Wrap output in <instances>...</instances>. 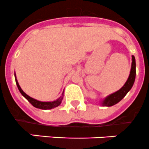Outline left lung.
I'll return each mask as SVG.
<instances>
[{
    "mask_svg": "<svg viewBox=\"0 0 149 149\" xmlns=\"http://www.w3.org/2000/svg\"><path fill=\"white\" fill-rule=\"evenodd\" d=\"M132 67H131L130 74H129V76L126 82L120 89L111 94V95H108L107 97L101 100V101H100V103L102 106L109 107V106H112L117 104L126 95V94L132 88L134 83L135 77H136V61H135L134 56L132 55Z\"/></svg>",
    "mask_w": 149,
    "mask_h": 149,
    "instance_id": "left-lung-1",
    "label": "left lung"
}]
</instances>
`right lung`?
<instances>
[{
    "label": "right lung",
    "instance_id": "right-lung-1",
    "mask_svg": "<svg viewBox=\"0 0 149 149\" xmlns=\"http://www.w3.org/2000/svg\"><path fill=\"white\" fill-rule=\"evenodd\" d=\"M15 82H16V84H17V86L18 88V90L20 91V94H21L35 108H38V109H43V110H47V109H54L55 107H58V106H60L62 102V100L63 98V91L62 95L58 99L55 100L54 101H49V102H45V101H40V100H38L36 99H34V98L31 97L30 96H29L28 95L24 92L22 88H20V85H19L18 82H17V77H16V74H15Z\"/></svg>",
    "mask_w": 149,
    "mask_h": 149
}]
</instances>
